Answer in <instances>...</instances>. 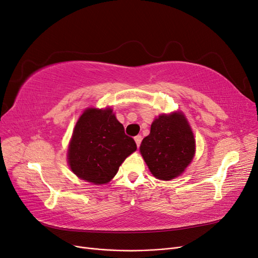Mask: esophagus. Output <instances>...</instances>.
Listing matches in <instances>:
<instances>
[{"instance_id": "obj_1", "label": "esophagus", "mask_w": 258, "mask_h": 258, "mask_svg": "<svg viewBox=\"0 0 258 258\" xmlns=\"http://www.w3.org/2000/svg\"><path fill=\"white\" fill-rule=\"evenodd\" d=\"M135 140H136V143H137V146L138 147H140V145H141V142H142V136H137L136 138H135Z\"/></svg>"}]
</instances>
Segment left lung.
Returning a JSON list of instances; mask_svg holds the SVG:
<instances>
[{"instance_id": "left-lung-1", "label": "left lung", "mask_w": 258, "mask_h": 258, "mask_svg": "<svg viewBox=\"0 0 258 258\" xmlns=\"http://www.w3.org/2000/svg\"><path fill=\"white\" fill-rule=\"evenodd\" d=\"M140 151L155 177L167 181L178 176L195 154L194 135L185 117L179 113L159 116Z\"/></svg>"}]
</instances>
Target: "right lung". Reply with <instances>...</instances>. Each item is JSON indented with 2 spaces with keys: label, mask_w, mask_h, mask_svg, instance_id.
Returning a JSON list of instances; mask_svg holds the SVG:
<instances>
[{
  "label": "right lung",
  "mask_w": 258,
  "mask_h": 258,
  "mask_svg": "<svg viewBox=\"0 0 258 258\" xmlns=\"http://www.w3.org/2000/svg\"><path fill=\"white\" fill-rule=\"evenodd\" d=\"M137 150L111 108H88L77 121L69 146V163L79 177L105 184L116 175L122 161Z\"/></svg>",
  "instance_id": "obj_1"
}]
</instances>
